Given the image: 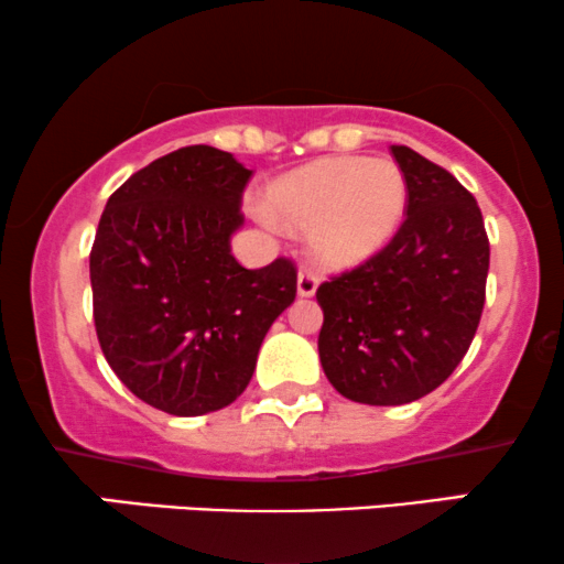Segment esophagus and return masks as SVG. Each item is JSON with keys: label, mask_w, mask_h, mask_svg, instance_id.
<instances>
[{"label": "esophagus", "mask_w": 564, "mask_h": 564, "mask_svg": "<svg viewBox=\"0 0 564 564\" xmlns=\"http://www.w3.org/2000/svg\"><path fill=\"white\" fill-rule=\"evenodd\" d=\"M318 288V274L311 269H301V274H297V295L301 297H311L316 293Z\"/></svg>", "instance_id": "esophagus-1"}]
</instances>
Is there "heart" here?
Listing matches in <instances>:
<instances>
[{
	"label": "heart",
	"instance_id": "b5f03b06",
	"mask_svg": "<svg viewBox=\"0 0 564 564\" xmlns=\"http://www.w3.org/2000/svg\"><path fill=\"white\" fill-rule=\"evenodd\" d=\"M267 200L284 225L311 229V250L326 267L371 259L398 232L408 185L389 159H318L269 185Z\"/></svg>",
	"mask_w": 564,
	"mask_h": 564
}]
</instances>
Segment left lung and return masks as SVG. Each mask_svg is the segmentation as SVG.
Instances as JSON below:
<instances>
[{"instance_id": "1", "label": "left lung", "mask_w": 564, "mask_h": 564, "mask_svg": "<svg viewBox=\"0 0 564 564\" xmlns=\"http://www.w3.org/2000/svg\"><path fill=\"white\" fill-rule=\"evenodd\" d=\"M392 156L408 185L400 229L316 290L326 379L364 405H405L447 381L474 343L489 274L476 198L408 145Z\"/></svg>"}]
</instances>
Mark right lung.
Returning <instances> with one entry per match:
<instances>
[{
    "instance_id": "1",
    "label": "right lung",
    "mask_w": 564,
    "mask_h": 564,
    "mask_svg": "<svg viewBox=\"0 0 564 564\" xmlns=\"http://www.w3.org/2000/svg\"><path fill=\"white\" fill-rule=\"evenodd\" d=\"M250 175L227 151L185 145L124 180L99 219L90 290L101 352L138 400L170 415L238 400L269 326L295 301L293 261L246 269L229 250Z\"/></svg>"
}]
</instances>
